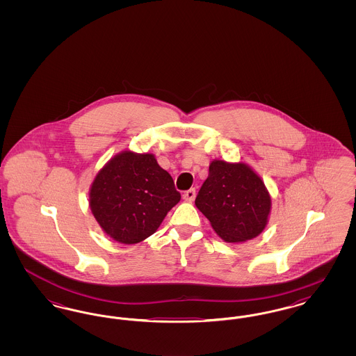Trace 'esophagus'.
<instances>
[{"label":"esophagus","instance_id":"1","mask_svg":"<svg viewBox=\"0 0 356 356\" xmlns=\"http://www.w3.org/2000/svg\"><path fill=\"white\" fill-rule=\"evenodd\" d=\"M195 196H196V191H195V188H191V189H188V191L184 192L183 199H184L186 202H193V200H195Z\"/></svg>","mask_w":356,"mask_h":356}]
</instances>
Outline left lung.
Here are the masks:
<instances>
[{
    "mask_svg": "<svg viewBox=\"0 0 356 356\" xmlns=\"http://www.w3.org/2000/svg\"><path fill=\"white\" fill-rule=\"evenodd\" d=\"M196 207L228 243L247 241L267 225L271 197L261 179L243 163L215 160L200 188Z\"/></svg>",
    "mask_w": 356,
    "mask_h": 356,
    "instance_id": "obj_1",
    "label": "left lung"
}]
</instances>
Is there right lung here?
Returning a JSON list of instances; mask_svg holds the SVG:
<instances>
[{"label": "right lung", "instance_id": "right-lung-1", "mask_svg": "<svg viewBox=\"0 0 356 356\" xmlns=\"http://www.w3.org/2000/svg\"><path fill=\"white\" fill-rule=\"evenodd\" d=\"M170 173L151 153H120L90 186L89 204L102 229L122 244L151 236L180 202Z\"/></svg>", "mask_w": 356, "mask_h": 356}]
</instances>
